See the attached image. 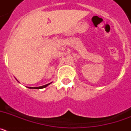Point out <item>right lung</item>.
Listing matches in <instances>:
<instances>
[{"mask_svg": "<svg viewBox=\"0 0 131 131\" xmlns=\"http://www.w3.org/2000/svg\"><path fill=\"white\" fill-rule=\"evenodd\" d=\"M52 83H48L47 84H45V85H43V86H38V87H28L29 89H44V88L47 87L48 85H49L50 84H51Z\"/></svg>", "mask_w": 131, "mask_h": 131, "instance_id": "add662e5", "label": "right lung"}]
</instances>
